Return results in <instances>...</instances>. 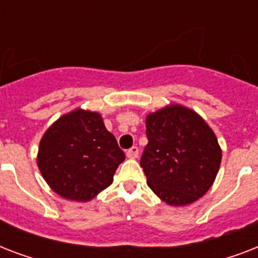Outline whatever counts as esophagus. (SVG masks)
Returning a JSON list of instances; mask_svg holds the SVG:
<instances>
[{
  "label": "esophagus",
  "mask_w": 258,
  "mask_h": 258,
  "mask_svg": "<svg viewBox=\"0 0 258 258\" xmlns=\"http://www.w3.org/2000/svg\"><path fill=\"white\" fill-rule=\"evenodd\" d=\"M138 154H139V149H138L137 146H134V147H131L130 150H127L125 155H127V158H130V159H135V158H138Z\"/></svg>",
  "instance_id": "1"
}]
</instances>
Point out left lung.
<instances>
[{"mask_svg": "<svg viewBox=\"0 0 258 258\" xmlns=\"http://www.w3.org/2000/svg\"><path fill=\"white\" fill-rule=\"evenodd\" d=\"M149 143L141 166L149 187L163 202L184 206L212 187L222 151L208 123L192 109L171 104L146 117Z\"/></svg>", "mask_w": 258, "mask_h": 258, "instance_id": "obj_1", "label": "left lung"}]
</instances>
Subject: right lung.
Masks as SVG:
<instances>
[{
	"mask_svg": "<svg viewBox=\"0 0 258 258\" xmlns=\"http://www.w3.org/2000/svg\"><path fill=\"white\" fill-rule=\"evenodd\" d=\"M124 161L100 113L75 109L58 117L40 141L37 166L49 187L62 198L87 202L112 183Z\"/></svg>",
	"mask_w": 258,
	"mask_h": 258,
	"instance_id": "obj_1",
	"label": "right lung"
}]
</instances>
